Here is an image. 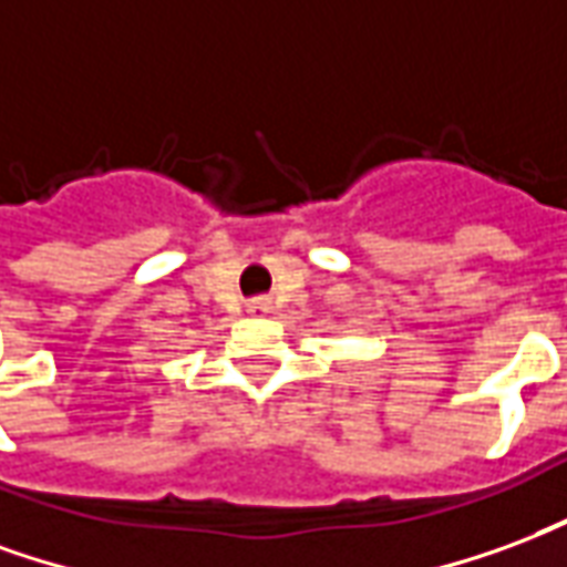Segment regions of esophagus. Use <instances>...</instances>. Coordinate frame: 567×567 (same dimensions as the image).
Returning a JSON list of instances; mask_svg holds the SVG:
<instances>
[{"mask_svg": "<svg viewBox=\"0 0 567 567\" xmlns=\"http://www.w3.org/2000/svg\"><path fill=\"white\" fill-rule=\"evenodd\" d=\"M250 311H262V313H268V311H271V301H268V299L254 301V308H250Z\"/></svg>", "mask_w": 567, "mask_h": 567, "instance_id": "obj_1", "label": "esophagus"}]
</instances>
